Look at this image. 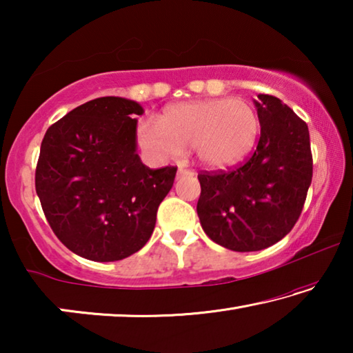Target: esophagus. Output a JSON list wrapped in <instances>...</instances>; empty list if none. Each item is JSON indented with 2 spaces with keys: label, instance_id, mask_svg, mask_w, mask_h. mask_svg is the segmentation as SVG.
Returning a JSON list of instances; mask_svg holds the SVG:
<instances>
[{
  "label": "esophagus",
  "instance_id": "esophagus-1",
  "mask_svg": "<svg viewBox=\"0 0 353 353\" xmlns=\"http://www.w3.org/2000/svg\"><path fill=\"white\" fill-rule=\"evenodd\" d=\"M185 174H191V171L185 170V168H179V171H177V177H182V176H185Z\"/></svg>",
  "mask_w": 353,
  "mask_h": 353
}]
</instances>
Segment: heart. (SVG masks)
I'll list each match as a JSON object with an SVG mask.
<instances>
[{
  "label": "heart",
  "instance_id": "heart-1",
  "mask_svg": "<svg viewBox=\"0 0 353 353\" xmlns=\"http://www.w3.org/2000/svg\"><path fill=\"white\" fill-rule=\"evenodd\" d=\"M260 119L241 98L199 99L168 105L159 123L139 126L140 145L162 159H174L194 148L199 162L213 170L229 168L254 148Z\"/></svg>",
  "mask_w": 353,
  "mask_h": 353
}]
</instances>
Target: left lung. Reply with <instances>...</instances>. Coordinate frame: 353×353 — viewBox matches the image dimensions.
Here are the masks:
<instances>
[{"label": "left lung", "instance_id": "8db88e82", "mask_svg": "<svg viewBox=\"0 0 353 353\" xmlns=\"http://www.w3.org/2000/svg\"><path fill=\"white\" fill-rule=\"evenodd\" d=\"M255 107L260 140L254 154L238 168L198 176L202 229L236 252L266 249L290 234L313 177L307 123L271 94H259Z\"/></svg>", "mask_w": 353, "mask_h": 353}]
</instances>
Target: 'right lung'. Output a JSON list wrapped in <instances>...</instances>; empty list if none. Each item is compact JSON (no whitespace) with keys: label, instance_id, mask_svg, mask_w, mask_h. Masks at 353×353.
I'll return each instance as SVG.
<instances>
[{"label":"right lung","instance_id":"right-lung-1","mask_svg":"<svg viewBox=\"0 0 353 353\" xmlns=\"http://www.w3.org/2000/svg\"><path fill=\"white\" fill-rule=\"evenodd\" d=\"M132 99L104 97L76 107L46 130L35 191L52 232L71 252L117 261L151 238L174 166L151 170L137 154Z\"/></svg>","mask_w":353,"mask_h":353}]
</instances>
